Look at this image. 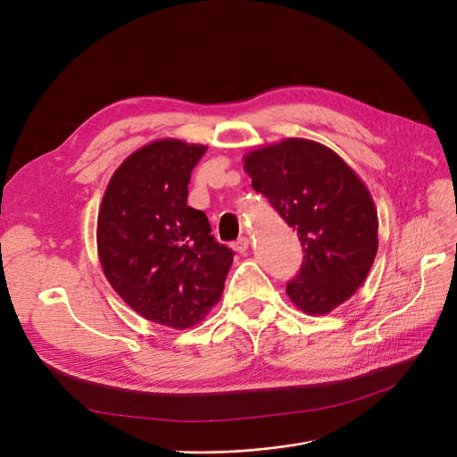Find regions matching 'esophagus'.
Wrapping results in <instances>:
<instances>
[{"instance_id": "1", "label": "esophagus", "mask_w": 457, "mask_h": 457, "mask_svg": "<svg viewBox=\"0 0 457 457\" xmlns=\"http://www.w3.org/2000/svg\"><path fill=\"white\" fill-rule=\"evenodd\" d=\"M250 248V238L248 237H241L238 241L233 245V250L238 253H246Z\"/></svg>"}]
</instances>
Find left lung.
Returning a JSON list of instances; mask_svg holds the SVG:
<instances>
[{"label":"left lung","mask_w":457,"mask_h":457,"mask_svg":"<svg viewBox=\"0 0 457 457\" xmlns=\"http://www.w3.org/2000/svg\"><path fill=\"white\" fill-rule=\"evenodd\" d=\"M252 187L298 231L303 262L287 283L307 315H328L367 279L378 252V211L367 185L333 150L285 138L245 155Z\"/></svg>","instance_id":"obj_1"}]
</instances>
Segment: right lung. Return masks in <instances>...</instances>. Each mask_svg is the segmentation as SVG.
<instances>
[{
  "label": "right lung",
  "mask_w": 457,
  "mask_h": 457,
  "mask_svg": "<svg viewBox=\"0 0 457 457\" xmlns=\"http://www.w3.org/2000/svg\"><path fill=\"white\" fill-rule=\"evenodd\" d=\"M207 146L161 138L112 174L98 212V255L116 295L150 322L200 324L224 293L233 252L214 241L204 211L187 205L192 168Z\"/></svg>",
  "instance_id": "1"
}]
</instances>
